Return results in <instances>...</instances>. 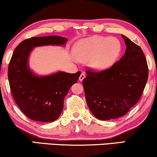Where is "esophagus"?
<instances>
[{
    "mask_svg": "<svg viewBox=\"0 0 157 157\" xmlns=\"http://www.w3.org/2000/svg\"><path fill=\"white\" fill-rule=\"evenodd\" d=\"M86 77V75H85V73L84 72H82L80 75V76H79V80L81 81H82L83 80V78H84Z\"/></svg>",
    "mask_w": 157,
    "mask_h": 157,
    "instance_id": "obj_1",
    "label": "esophagus"
}]
</instances>
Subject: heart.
I'll return each instance as SVG.
<instances>
[{"label":"heart","mask_w":157,"mask_h":157,"mask_svg":"<svg viewBox=\"0 0 157 157\" xmlns=\"http://www.w3.org/2000/svg\"><path fill=\"white\" fill-rule=\"evenodd\" d=\"M121 50V43L117 38L94 36L77 42L74 51L79 61H89L92 68L103 71L115 63Z\"/></svg>","instance_id":"obj_1"}]
</instances>
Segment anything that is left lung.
Listing matches in <instances>:
<instances>
[{"mask_svg": "<svg viewBox=\"0 0 157 157\" xmlns=\"http://www.w3.org/2000/svg\"><path fill=\"white\" fill-rule=\"evenodd\" d=\"M121 36L126 49L119 61L100 71L88 68L83 80L90 111L104 121L128 113L140 99L149 76L147 59L140 46Z\"/></svg>", "mask_w": 157, "mask_h": 157, "instance_id": "1", "label": "left lung"}]
</instances>
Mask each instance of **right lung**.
<instances>
[{
	"label": "right lung",
	"instance_id": "right-lung-1",
	"mask_svg": "<svg viewBox=\"0 0 157 157\" xmlns=\"http://www.w3.org/2000/svg\"><path fill=\"white\" fill-rule=\"evenodd\" d=\"M66 38L59 36L32 37L19 44L9 62L8 78L13 98L21 111L34 121L56 120L63 109V101L81 72H58L47 76H35L28 67V58L34 47L64 45Z\"/></svg>",
	"mask_w": 157,
	"mask_h": 157
}]
</instances>
